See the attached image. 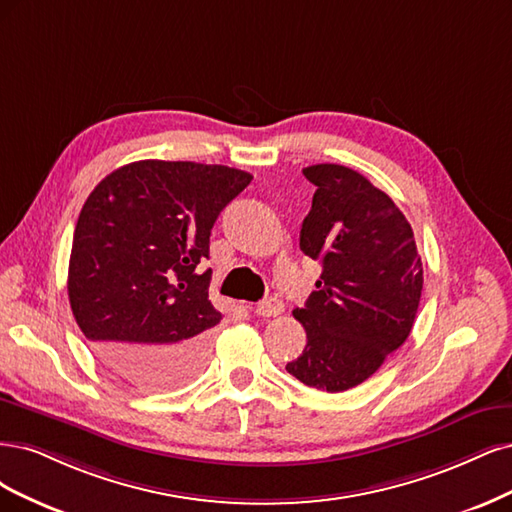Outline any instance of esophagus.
Instances as JSON below:
<instances>
[{
    "mask_svg": "<svg viewBox=\"0 0 512 512\" xmlns=\"http://www.w3.org/2000/svg\"><path fill=\"white\" fill-rule=\"evenodd\" d=\"M283 310H285V304L280 302L278 298L263 300V302H259L257 308H255V312H257L259 317H278Z\"/></svg>",
    "mask_w": 512,
    "mask_h": 512,
    "instance_id": "obj_1",
    "label": "esophagus"
}]
</instances>
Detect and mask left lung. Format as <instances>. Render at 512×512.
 I'll list each match as a JSON object with an SVG mask.
<instances>
[{"label": "left lung", "instance_id": "left-lung-1", "mask_svg": "<svg viewBox=\"0 0 512 512\" xmlns=\"http://www.w3.org/2000/svg\"><path fill=\"white\" fill-rule=\"evenodd\" d=\"M302 172L317 191L300 249L321 261L323 272L304 308L293 310L308 342L287 372L338 393L364 383L406 342L421 302L423 263L410 223L366 176L338 163Z\"/></svg>", "mask_w": 512, "mask_h": 512}]
</instances>
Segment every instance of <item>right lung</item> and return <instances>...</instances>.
<instances>
[{
  "label": "right lung",
  "instance_id": "obj_1",
  "mask_svg": "<svg viewBox=\"0 0 512 512\" xmlns=\"http://www.w3.org/2000/svg\"><path fill=\"white\" fill-rule=\"evenodd\" d=\"M253 176L144 159L108 174L74 229L68 295L102 364L142 391L187 385L223 315L208 300L210 232Z\"/></svg>",
  "mask_w": 512,
  "mask_h": 512
}]
</instances>
